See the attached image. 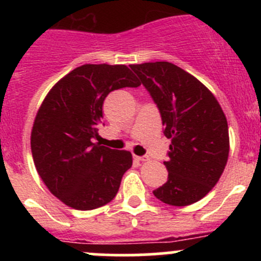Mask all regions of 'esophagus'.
I'll use <instances>...</instances> for the list:
<instances>
[{"label":"esophagus","mask_w":261,"mask_h":261,"mask_svg":"<svg viewBox=\"0 0 261 261\" xmlns=\"http://www.w3.org/2000/svg\"><path fill=\"white\" fill-rule=\"evenodd\" d=\"M135 159L139 160V162H146V160H149V156H147V155H143V156H138V155H135Z\"/></svg>","instance_id":"34e87169"}]
</instances>
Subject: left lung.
I'll return each instance as SVG.
<instances>
[{
    "label": "left lung",
    "mask_w": 261,
    "mask_h": 261,
    "mask_svg": "<svg viewBox=\"0 0 261 261\" xmlns=\"http://www.w3.org/2000/svg\"><path fill=\"white\" fill-rule=\"evenodd\" d=\"M162 116L172 140L164 162L168 180L152 191L170 206H188L216 186L230 151L226 116L197 78L169 62L130 65Z\"/></svg>",
    "instance_id": "8db88e82"
}]
</instances>
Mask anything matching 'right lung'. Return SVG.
Listing matches in <instances>:
<instances>
[{"label":"right lung","instance_id":"add662e5","mask_svg":"<svg viewBox=\"0 0 261 261\" xmlns=\"http://www.w3.org/2000/svg\"><path fill=\"white\" fill-rule=\"evenodd\" d=\"M139 86L140 81L126 65L84 64L46 94L34 121L31 152L40 178L67 206L89 211L117 194L133 155L93 141L107 94Z\"/></svg>","mask_w":261,"mask_h":261}]
</instances>
